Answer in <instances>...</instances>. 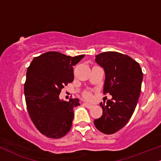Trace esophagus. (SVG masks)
<instances>
[{
	"label": "esophagus",
	"instance_id": "obj_1",
	"mask_svg": "<svg viewBox=\"0 0 161 161\" xmlns=\"http://www.w3.org/2000/svg\"><path fill=\"white\" fill-rule=\"evenodd\" d=\"M84 105L85 107H86L87 108H89V109H90V108H92V107H93V105L92 104H88V103H84Z\"/></svg>",
	"mask_w": 161,
	"mask_h": 161
}]
</instances>
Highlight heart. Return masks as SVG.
<instances>
[{"label": "heart", "instance_id": "b5f03b06", "mask_svg": "<svg viewBox=\"0 0 161 161\" xmlns=\"http://www.w3.org/2000/svg\"><path fill=\"white\" fill-rule=\"evenodd\" d=\"M84 98L88 99V100H90V99L92 98V94H91V93H90V92H86L84 93Z\"/></svg>", "mask_w": 161, "mask_h": 161}]
</instances>
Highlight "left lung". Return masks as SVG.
I'll return each mask as SVG.
<instances>
[{
    "label": "left lung",
    "instance_id": "left-lung-1",
    "mask_svg": "<svg viewBox=\"0 0 161 161\" xmlns=\"http://www.w3.org/2000/svg\"><path fill=\"white\" fill-rule=\"evenodd\" d=\"M96 62L104 68V94L112 96L106 104L100 103L102 116L94 120L95 126L106 134L122 129L134 114L141 92L142 69L136 61L128 55L107 51L96 56Z\"/></svg>",
    "mask_w": 161,
    "mask_h": 161
}]
</instances>
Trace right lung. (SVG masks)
I'll use <instances>...</instances> for the list:
<instances>
[{
  "mask_svg": "<svg viewBox=\"0 0 161 161\" xmlns=\"http://www.w3.org/2000/svg\"><path fill=\"white\" fill-rule=\"evenodd\" d=\"M84 56L48 51L34 57L27 68L24 87L27 109L36 128L47 137L61 138L70 130L79 99L65 102L59 96L74 80L73 65Z\"/></svg>",
  "mask_w": 161,
  "mask_h": 161,
  "instance_id": "obj_1",
  "label": "right lung"
}]
</instances>
